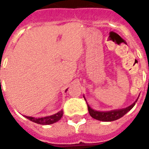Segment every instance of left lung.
<instances>
[{
    "label": "left lung",
    "mask_w": 149,
    "mask_h": 149,
    "mask_svg": "<svg viewBox=\"0 0 149 149\" xmlns=\"http://www.w3.org/2000/svg\"><path fill=\"white\" fill-rule=\"evenodd\" d=\"M84 99L86 101V98L84 96ZM137 99L135 101L134 103H133L132 104L130 105L129 107H126V108L123 109H119V110H110V111H97L95 110H93L88 105L87 102V107L88 110H89V115L93 117V119H97V120L102 121V122H112V121H115L117 119H120L121 117L123 116L124 115H125L127 112L130 111L131 109L134 107V106L135 105L136 102L137 101Z\"/></svg>",
    "instance_id": "1"
}]
</instances>
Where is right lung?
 Instances as JSON below:
<instances>
[{"label": "right lung", "instance_id": "obj_1", "mask_svg": "<svg viewBox=\"0 0 149 149\" xmlns=\"http://www.w3.org/2000/svg\"><path fill=\"white\" fill-rule=\"evenodd\" d=\"M67 91V89L65 90V92ZM63 115V110H60V112L56 113L54 114L52 116H45V117H42V118H34V117L31 116H24L28 119L29 120L32 121V122H35V123L39 124V125H51V124H54L55 122H58L60 119L62 118Z\"/></svg>", "mask_w": 149, "mask_h": 149}]
</instances>
